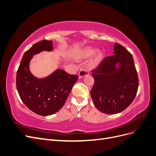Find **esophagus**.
<instances>
[{
    "label": "esophagus",
    "instance_id": "1",
    "mask_svg": "<svg viewBox=\"0 0 156 156\" xmlns=\"http://www.w3.org/2000/svg\"><path fill=\"white\" fill-rule=\"evenodd\" d=\"M89 74V73L87 72V71L84 70V69H81L79 71V78L81 79V78H83L86 76V75H88Z\"/></svg>",
    "mask_w": 156,
    "mask_h": 156
}]
</instances>
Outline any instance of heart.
<instances>
[{"instance_id":"1","label":"heart","mask_w":156,"mask_h":156,"mask_svg":"<svg viewBox=\"0 0 156 156\" xmlns=\"http://www.w3.org/2000/svg\"><path fill=\"white\" fill-rule=\"evenodd\" d=\"M72 57L77 61H80L90 57H92L88 62V66L90 68H96L98 67L103 59V54L101 50H95L92 46H85L84 48L74 51L72 53Z\"/></svg>"}]
</instances>
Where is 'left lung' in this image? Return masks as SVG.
Segmentation results:
<instances>
[{
    "label": "left lung",
    "instance_id": "left-lung-1",
    "mask_svg": "<svg viewBox=\"0 0 156 156\" xmlns=\"http://www.w3.org/2000/svg\"><path fill=\"white\" fill-rule=\"evenodd\" d=\"M94 86L90 91L94 105L101 112L114 115L133 102L139 87L133 56L115 43L114 55L107 56L92 71Z\"/></svg>",
    "mask_w": 156,
    "mask_h": 156
}]
</instances>
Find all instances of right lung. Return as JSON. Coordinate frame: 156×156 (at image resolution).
<instances>
[{
  "instance_id": "right-lung-1",
  "label": "right lung",
  "mask_w": 156,
  "mask_h": 156,
  "mask_svg": "<svg viewBox=\"0 0 156 156\" xmlns=\"http://www.w3.org/2000/svg\"><path fill=\"white\" fill-rule=\"evenodd\" d=\"M53 41L41 40L23 55L16 76V87L22 101L36 114L49 116L58 112L66 101L78 79L62 69L55 70L48 76L37 78L30 72L33 56L42 51H52Z\"/></svg>"
}]
</instances>
